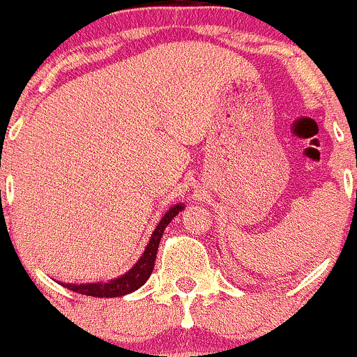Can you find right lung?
<instances>
[{
  "label": "right lung",
  "instance_id": "obj_1",
  "mask_svg": "<svg viewBox=\"0 0 357 357\" xmlns=\"http://www.w3.org/2000/svg\"><path fill=\"white\" fill-rule=\"evenodd\" d=\"M185 208V204H176L174 207L169 208L167 212L164 214V218L160 219V222L157 225V228L153 229L152 236H150V242L146 245L145 252H143L142 257L138 259L135 266L129 269L128 273H124L119 278L110 280L107 283H62L63 287L72 291H77V294L82 295H89V297H122L126 294H131V291L138 290L146 280L150 278L153 271V266H155V259H157V250H158V243H160L162 235H164V229L167 228L169 222L179 214V212Z\"/></svg>",
  "mask_w": 357,
  "mask_h": 357
}]
</instances>
